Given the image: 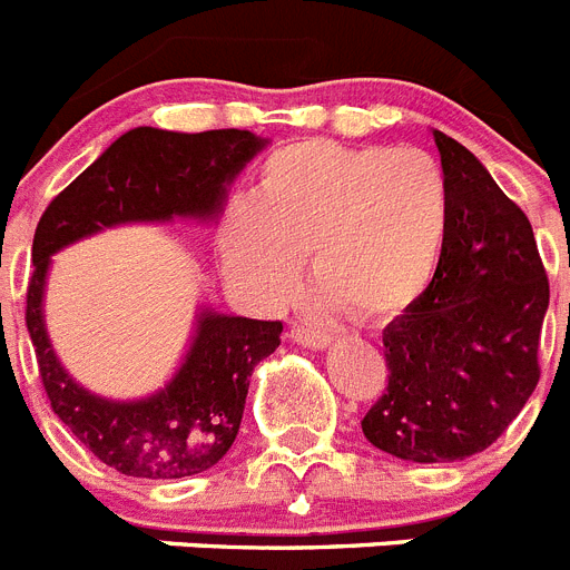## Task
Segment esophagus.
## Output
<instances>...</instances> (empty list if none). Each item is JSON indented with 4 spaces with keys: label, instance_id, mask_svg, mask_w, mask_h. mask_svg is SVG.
Here are the masks:
<instances>
[{
    "label": "esophagus",
    "instance_id": "34e87169",
    "mask_svg": "<svg viewBox=\"0 0 570 570\" xmlns=\"http://www.w3.org/2000/svg\"><path fill=\"white\" fill-rule=\"evenodd\" d=\"M291 340L305 345V348H317V352L320 348H328V345H332V334L308 328V325H294V328H291Z\"/></svg>",
    "mask_w": 570,
    "mask_h": 570
}]
</instances>
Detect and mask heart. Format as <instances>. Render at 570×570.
<instances>
[{"label":"heart","instance_id":"heart-1","mask_svg":"<svg viewBox=\"0 0 570 570\" xmlns=\"http://www.w3.org/2000/svg\"><path fill=\"white\" fill-rule=\"evenodd\" d=\"M446 222L450 189L430 155L296 140L227 207L216 247L227 279L259 303H282L305 259L325 303L386 323L432 282Z\"/></svg>","mask_w":570,"mask_h":570}]
</instances>
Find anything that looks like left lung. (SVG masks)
I'll use <instances>...</instances> for the list:
<instances>
[{"mask_svg": "<svg viewBox=\"0 0 570 570\" xmlns=\"http://www.w3.org/2000/svg\"><path fill=\"white\" fill-rule=\"evenodd\" d=\"M435 135L450 222L435 276L383 328L389 386L363 417L377 450L417 464L488 450L539 383L548 276L530 222L466 146Z\"/></svg>", "mask_w": 570, "mask_h": 570, "instance_id": "8db88e82", "label": "left lung"}]
</instances>
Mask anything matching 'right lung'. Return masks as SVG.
<instances>
[{"label": "right lung", "mask_w": 570, "mask_h": 570, "mask_svg": "<svg viewBox=\"0 0 570 570\" xmlns=\"http://www.w3.org/2000/svg\"><path fill=\"white\" fill-rule=\"evenodd\" d=\"M265 144L247 129L184 135L138 126L77 175L37 225L26 325L42 386L53 415L118 473L184 479L225 459L238 435L253 366L276 352L282 323L204 308L187 357L167 389L144 401H106L68 377L48 340L42 294L51 253L129 222L216 218L227 184Z\"/></svg>", "instance_id": "right-lung-1"}]
</instances>
